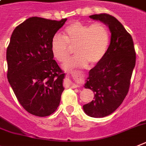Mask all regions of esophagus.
<instances>
[{
	"instance_id": "1",
	"label": "esophagus",
	"mask_w": 146,
	"mask_h": 146,
	"mask_svg": "<svg viewBox=\"0 0 146 146\" xmlns=\"http://www.w3.org/2000/svg\"><path fill=\"white\" fill-rule=\"evenodd\" d=\"M65 83H66V84H67V86L69 87H70V88H76V87H78L77 84H76L75 83H73V82H71V81L69 80V79L66 80Z\"/></svg>"
}]
</instances>
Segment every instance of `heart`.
<instances>
[{"label":"heart","mask_w":146,"mask_h":146,"mask_svg":"<svg viewBox=\"0 0 146 146\" xmlns=\"http://www.w3.org/2000/svg\"><path fill=\"white\" fill-rule=\"evenodd\" d=\"M110 41L107 26L102 23L85 24L74 22L64 29L63 36L56 35L51 40L53 56L59 62H65L70 48H74L75 56L63 64V69L71 70L99 63L106 55Z\"/></svg>","instance_id":"1"}]
</instances>
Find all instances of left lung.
Here are the masks:
<instances>
[{"label":"left lung","mask_w":146,"mask_h":146,"mask_svg":"<svg viewBox=\"0 0 146 146\" xmlns=\"http://www.w3.org/2000/svg\"><path fill=\"white\" fill-rule=\"evenodd\" d=\"M108 26L110 44L104 59L89 71L84 87L94 92L91 102L84 105V111L92 117L110 115L122 104L129 91L136 62L131 36L113 16L100 14L90 16Z\"/></svg>","instance_id":"left-lung-1"}]
</instances>
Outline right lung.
<instances>
[{"label": "right lung", "instance_id": "right-lung-1", "mask_svg": "<svg viewBox=\"0 0 146 146\" xmlns=\"http://www.w3.org/2000/svg\"><path fill=\"white\" fill-rule=\"evenodd\" d=\"M66 21L31 17L15 28L10 38L6 50L9 83L31 115L48 116L60 103L65 73L53 59L51 40Z\"/></svg>", "mask_w": 146, "mask_h": 146}]
</instances>
